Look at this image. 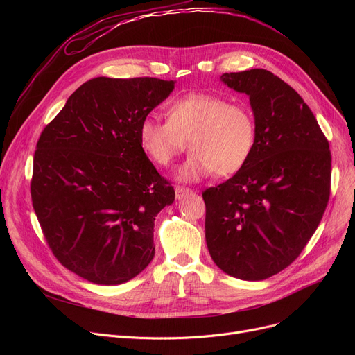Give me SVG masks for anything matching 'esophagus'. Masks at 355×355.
Listing matches in <instances>:
<instances>
[{
  "label": "esophagus",
  "instance_id": "34e87169",
  "mask_svg": "<svg viewBox=\"0 0 355 355\" xmlns=\"http://www.w3.org/2000/svg\"><path fill=\"white\" fill-rule=\"evenodd\" d=\"M191 194H194V191L187 189V187H180V185H178V187H175V197H177V200L185 198V197H189Z\"/></svg>",
  "mask_w": 355,
  "mask_h": 355
}]
</instances>
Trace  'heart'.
I'll return each instance as SVG.
<instances>
[{"mask_svg": "<svg viewBox=\"0 0 355 355\" xmlns=\"http://www.w3.org/2000/svg\"><path fill=\"white\" fill-rule=\"evenodd\" d=\"M144 154L168 166L189 146L193 154L175 178L194 182L210 174L229 177L249 161L256 142V123L248 106L211 93H191L166 107V121L149 115L138 129Z\"/></svg>", "mask_w": 355, "mask_h": 355, "instance_id": "1", "label": "heart"}]
</instances>
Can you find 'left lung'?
<instances>
[{
  "label": "left lung",
  "mask_w": 355,
  "mask_h": 355,
  "mask_svg": "<svg viewBox=\"0 0 355 355\" xmlns=\"http://www.w3.org/2000/svg\"><path fill=\"white\" fill-rule=\"evenodd\" d=\"M246 93L256 123L253 153L239 173L202 193L214 263L241 281H263L301 254L327 209L329 145L304 99L265 69L225 73Z\"/></svg>",
  "instance_id": "8db88e82"
}]
</instances>
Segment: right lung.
<instances>
[{"label": "right lung", "mask_w": 355, "mask_h": 355, "mask_svg": "<svg viewBox=\"0 0 355 355\" xmlns=\"http://www.w3.org/2000/svg\"><path fill=\"white\" fill-rule=\"evenodd\" d=\"M174 80L96 78L42 132L31 200L59 262L86 281L121 285L155 254L154 221L175 191L139 145L138 129Z\"/></svg>", "instance_id": "right-lung-1"}]
</instances>
